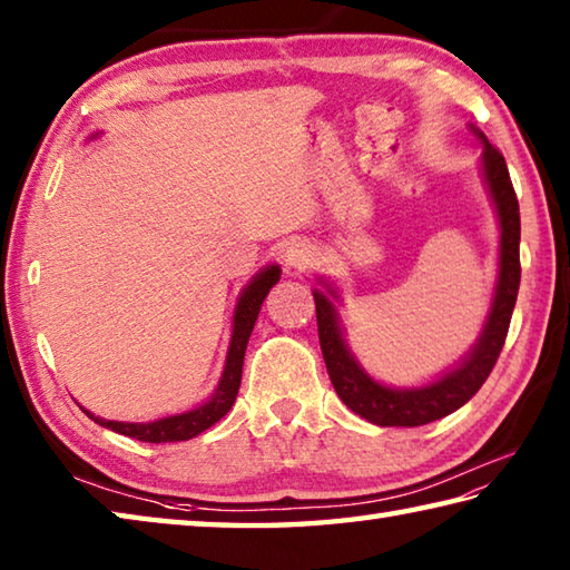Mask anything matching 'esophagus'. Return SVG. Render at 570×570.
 <instances>
[{
	"mask_svg": "<svg viewBox=\"0 0 570 570\" xmlns=\"http://www.w3.org/2000/svg\"><path fill=\"white\" fill-rule=\"evenodd\" d=\"M314 258H316V252L308 242H292L284 249V266L294 268V272H302V268L312 266Z\"/></svg>",
	"mask_w": 570,
	"mask_h": 570,
	"instance_id": "esophagus-1",
	"label": "esophagus"
}]
</instances>
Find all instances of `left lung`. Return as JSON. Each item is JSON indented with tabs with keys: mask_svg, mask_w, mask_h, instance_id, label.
Instances as JSON below:
<instances>
[{
	"mask_svg": "<svg viewBox=\"0 0 570 570\" xmlns=\"http://www.w3.org/2000/svg\"><path fill=\"white\" fill-rule=\"evenodd\" d=\"M471 129L479 134V139L483 144V179L485 186H489L495 216H499L501 249L499 282H495L489 318H485V326L479 341H475L469 354L461 358V364L446 371L441 379L419 389H391L379 384V381L371 379L366 371L358 366V361L346 346L336 312V288L326 284V294L314 288L321 354H324L331 384H334L338 399L344 401L351 411L358 413L361 419L376 423V426H423V423L439 421L461 409L463 403L483 386V381L489 379L505 344V334H509L511 314L521 284L519 199H515L503 154L495 149L493 144H489L483 131L475 127Z\"/></svg>",
	"mask_w": 570,
	"mask_h": 570,
	"instance_id": "left-lung-1",
	"label": "left lung"
}]
</instances>
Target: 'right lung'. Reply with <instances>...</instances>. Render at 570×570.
<instances>
[{"mask_svg": "<svg viewBox=\"0 0 570 570\" xmlns=\"http://www.w3.org/2000/svg\"><path fill=\"white\" fill-rule=\"evenodd\" d=\"M278 278H282V268L276 264L266 266L258 272L249 286L244 288L239 302H236V312H234V324H232V341H229V351H226V364H224V374L219 379V386L212 393V399L202 403L186 413H177V416H167V419H157L149 423H124V421H107L99 419L95 413L87 411L85 413L89 419H95L99 426L111 429L121 433V436L137 439L144 443H171V441H189L194 436H199L202 431L214 426L216 421L224 419L229 409L234 406L236 393H239L242 386V366H244V354H246V344H249V336L256 324V316L262 312V304Z\"/></svg>", "mask_w": 570, "mask_h": 570, "instance_id": "add662e5", "label": "right lung"}]
</instances>
